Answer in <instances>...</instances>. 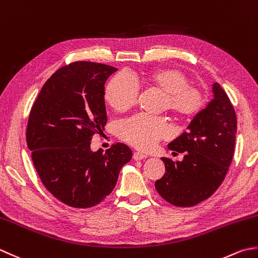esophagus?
<instances>
[{"mask_svg": "<svg viewBox=\"0 0 258 258\" xmlns=\"http://www.w3.org/2000/svg\"><path fill=\"white\" fill-rule=\"evenodd\" d=\"M145 158H148V155L141 153V152H134V154H133V159L135 161H141V160H143Z\"/></svg>", "mask_w": 258, "mask_h": 258, "instance_id": "1", "label": "esophagus"}]
</instances>
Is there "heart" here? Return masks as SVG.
Here are the masks:
<instances>
[{"mask_svg": "<svg viewBox=\"0 0 258 258\" xmlns=\"http://www.w3.org/2000/svg\"><path fill=\"white\" fill-rule=\"evenodd\" d=\"M141 83L153 86L164 93L162 107L176 117H194L204 107L203 92L196 86L189 85L186 75L174 68L154 69L141 77L128 73L115 75L105 88L106 103L116 112H126L135 105ZM170 134L171 126L166 118L161 116L139 114L123 120L118 126L119 138L141 151L152 150Z\"/></svg>", "mask_w": 258, "mask_h": 258, "instance_id": "obj_1", "label": "heart"}]
</instances>
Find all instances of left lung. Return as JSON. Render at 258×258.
Segmentation results:
<instances>
[{
  "mask_svg": "<svg viewBox=\"0 0 258 258\" xmlns=\"http://www.w3.org/2000/svg\"><path fill=\"white\" fill-rule=\"evenodd\" d=\"M213 90L214 99L195 116L188 131L168 144L175 154L184 152L183 160L161 158L165 173L155 181V189L165 201L176 207H192L213 196L233 161L236 113L218 83L214 84Z\"/></svg>",
  "mask_w": 258,
  "mask_h": 258,
  "instance_id": "obj_1",
  "label": "left lung"
}]
</instances>
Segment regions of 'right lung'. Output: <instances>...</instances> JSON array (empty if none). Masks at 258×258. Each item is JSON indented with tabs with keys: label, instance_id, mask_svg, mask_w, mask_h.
Masks as SVG:
<instances>
[{
	"label": "right lung",
	"instance_id": "obj_1",
	"mask_svg": "<svg viewBox=\"0 0 258 258\" xmlns=\"http://www.w3.org/2000/svg\"><path fill=\"white\" fill-rule=\"evenodd\" d=\"M116 68L76 61L50 77L30 110L27 144L43 185L73 208L102 203L117 182L132 150L113 144L103 153L90 150V141L107 123L105 82Z\"/></svg>",
	"mask_w": 258,
	"mask_h": 258
}]
</instances>
